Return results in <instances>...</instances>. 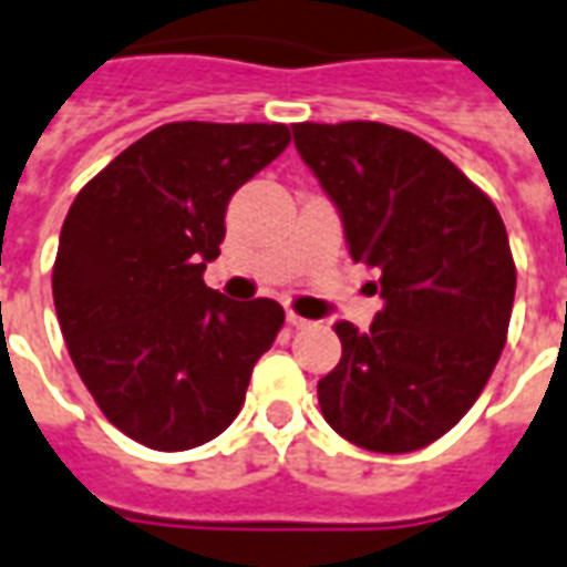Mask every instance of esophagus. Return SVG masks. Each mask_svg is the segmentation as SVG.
<instances>
[{"instance_id":"obj_1","label":"esophagus","mask_w":567,"mask_h":567,"mask_svg":"<svg viewBox=\"0 0 567 567\" xmlns=\"http://www.w3.org/2000/svg\"><path fill=\"white\" fill-rule=\"evenodd\" d=\"M288 323H291L293 329H306V327H311V320L300 318V315H297V311H288Z\"/></svg>"}]
</instances>
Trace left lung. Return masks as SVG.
Wrapping results in <instances>:
<instances>
[{"mask_svg": "<svg viewBox=\"0 0 567 567\" xmlns=\"http://www.w3.org/2000/svg\"><path fill=\"white\" fill-rule=\"evenodd\" d=\"M291 128L385 302L368 332L336 323L341 362L318 382L320 412L355 447H426L465 417L506 344L515 261L501 212L412 132L368 120Z\"/></svg>", "mask_w": 567, "mask_h": 567, "instance_id": "left-lung-1", "label": "left lung"}]
</instances>
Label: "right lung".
I'll return each instance as SVG.
<instances>
[{
	"instance_id": "right-lung-1",
	"label": "right lung",
	"mask_w": 567,
	"mask_h": 567,
	"mask_svg": "<svg viewBox=\"0 0 567 567\" xmlns=\"http://www.w3.org/2000/svg\"><path fill=\"white\" fill-rule=\"evenodd\" d=\"M288 144L282 123H167L66 212L52 267L58 323L102 414L144 447L217 439L282 329L279 302L229 300L203 274L220 256L231 194Z\"/></svg>"
}]
</instances>
